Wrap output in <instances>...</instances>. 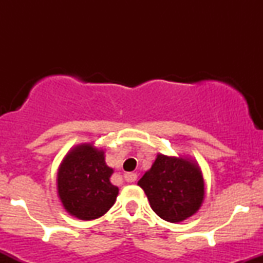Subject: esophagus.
<instances>
[{
  "instance_id": "esophagus-1",
  "label": "esophagus",
  "mask_w": 263,
  "mask_h": 263,
  "mask_svg": "<svg viewBox=\"0 0 263 263\" xmlns=\"http://www.w3.org/2000/svg\"><path fill=\"white\" fill-rule=\"evenodd\" d=\"M136 179H137V174H136V173H126L125 174L126 182L132 183V182H136Z\"/></svg>"
}]
</instances>
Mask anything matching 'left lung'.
<instances>
[{"mask_svg": "<svg viewBox=\"0 0 263 263\" xmlns=\"http://www.w3.org/2000/svg\"><path fill=\"white\" fill-rule=\"evenodd\" d=\"M149 205L165 221H183L197 213L204 198V180L189 159L157 156L152 168L138 180Z\"/></svg>", "mask_w": 263, "mask_h": 263, "instance_id": "1", "label": "left lung"}]
</instances>
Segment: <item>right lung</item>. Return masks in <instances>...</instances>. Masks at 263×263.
<instances>
[{
	"instance_id": "1",
	"label": "right lung",
	"mask_w": 263,
	"mask_h": 263,
	"mask_svg": "<svg viewBox=\"0 0 263 263\" xmlns=\"http://www.w3.org/2000/svg\"><path fill=\"white\" fill-rule=\"evenodd\" d=\"M112 173L105 163L104 151L87 143L70 151L58 172L59 197L66 211L81 220L107 213L119 194V188L110 182Z\"/></svg>"
}]
</instances>
